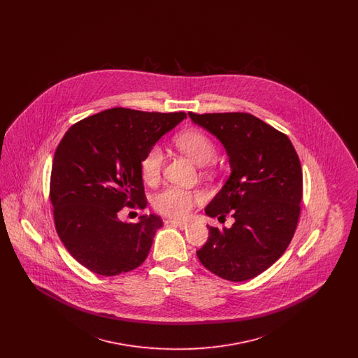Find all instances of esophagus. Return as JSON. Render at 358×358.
Here are the masks:
<instances>
[{
    "label": "esophagus",
    "mask_w": 358,
    "mask_h": 358,
    "mask_svg": "<svg viewBox=\"0 0 358 358\" xmlns=\"http://www.w3.org/2000/svg\"><path fill=\"white\" fill-rule=\"evenodd\" d=\"M171 225H174V227H178L180 229H187V227H189V222H182V220H171Z\"/></svg>",
    "instance_id": "esophagus-1"
}]
</instances>
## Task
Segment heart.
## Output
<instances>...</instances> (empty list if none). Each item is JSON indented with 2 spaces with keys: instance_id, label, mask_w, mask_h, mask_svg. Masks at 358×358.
Here are the masks:
<instances>
[{
  "instance_id": "b5f03b06",
  "label": "heart",
  "mask_w": 358,
  "mask_h": 358,
  "mask_svg": "<svg viewBox=\"0 0 358 358\" xmlns=\"http://www.w3.org/2000/svg\"><path fill=\"white\" fill-rule=\"evenodd\" d=\"M177 148L192 158L197 165L205 166L216 157V146L212 139L200 130H185L174 139ZM164 164V152L159 146H153L141 162L142 177L152 184L159 178ZM203 199V193L190 192L180 187H166L154 197V208L166 216L181 217L185 216L193 205Z\"/></svg>"
}]
</instances>
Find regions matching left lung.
Instances as JSON below:
<instances>
[{"label": "left lung", "mask_w": 358, "mask_h": 358, "mask_svg": "<svg viewBox=\"0 0 358 358\" xmlns=\"http://www.w3.org/2000/svg\"><path fill=\"white\" fill-rule=\"evenodd\" d=\"M193 123L216 136L231 174L206 205L209 217L232 215L231 228L208 227L197 256L205 268L231 282L266 271L294 236L302 200V168L287 136L247 113L193 114Z\"/></svg>", "instance_id": "1"}]
</instances>
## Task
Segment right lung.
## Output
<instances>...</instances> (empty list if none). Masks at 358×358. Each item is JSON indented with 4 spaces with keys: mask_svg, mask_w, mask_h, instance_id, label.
<instances>
[{
    "mask_svg": "<svg viewBox=\"0 0 358 358\" xmlns=\"http://www.w3.org/2000/svg\"><path fill=\"white\" fill-rule=\"evenodd\" d=\"M185 113L111 108L78 122L53 157L51 203L56 231L69 254L92 273L114 276L141 266L162 220L120 219L123 206L143 209L141 162Z\"/></svg>",
    "mask_w": 358,
    "mask_h": 358,
    "instance_id": "obj_1",
    "label": "right lung"
}]
</instances>
